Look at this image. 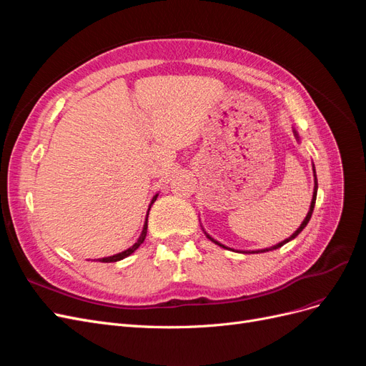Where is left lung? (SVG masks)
<instances>
[{"label": "left lung", "instance_id": "left-lung-1", "mask_svg": "<svg viewBox=\"0 0 366 366\" xmlns=\"http://www.w3.org/2000/svg\"><path fill=\"white\" fill-rule=\"evenodd\" d=\"M296 137H297V134H296ZM313 168H315V166H313ZM315 171V169H313ZM315 179H316V172H315ZM316 192H317V182L315 180V192H313V200H312V206H310V210H308V214H307V217H305V219L302 221V224L301 226H299V229L295 232V234L289 238V239H284L282 242H280V244H276V246H273V247H270V249H264V250H258V252H269V250H274V249H280V247H282L284 244H285V242H289L290 239H293V238H296L299 234H301V232H302V229L308 224V221H310V218H312V214H313V209H315V203H316ZM207 238L209 239H212V238H210L209 235H207ZM214 242H215V244H218V246H221V247H224L223 244H219V242L218 241H215V239H212ZM224 249H227V247H224ZM253 253V252H252Z\"/></svg>", "mask_w": 366, "mask_h": 366}]
</instances>
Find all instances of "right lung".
Wrapping results in <instances>:
<instances>
[{
	"instance_id": "add662e5",
	"label": "right lung",
	"mask_w": 366,
	"mask_h": 366,
	"mask_svg": "<svg viewBox=\"0 0 366 366\" xmlns=\"http://www.w3.org/2000/svg\"><path fill=\"white\" fill-rule=\"evenodd\" d=\"M156 198H157V195L152 198V203L156 202ZM147 230H148V217H147V221H145V224H143V230H142V235H140V238L137 239V242L134 246H131L129 249H127L125 252H122V253H117V254H113V257H108V258H101V259H96V261H101V262H116V261H120V259H124V258H127V257H129V254L132 253V252H136L137 249H139V246L142 244L143 241H145V237H147Z\"/></svg>"
}]
</instances>
